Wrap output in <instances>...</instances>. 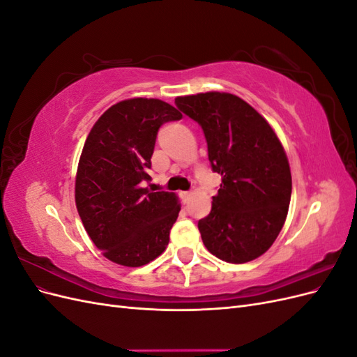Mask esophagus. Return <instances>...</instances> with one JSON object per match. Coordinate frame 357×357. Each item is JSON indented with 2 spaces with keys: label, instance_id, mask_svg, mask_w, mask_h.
<instances>
[{
  "label": "esophagus",
  "instance_id": "34e87169",
  "mask_svg": "<svg viewBox=\"0 0 357 357\" xmlns=\"http://www.w3.org/2000/svg\"><path fill=\"white\" fill-rule=\"evenodd\" d=\"M180 197H181L183 202H189V199H190V197H192V192H190V190L180 192Z\"/></svg>",
  "mask_w": 357,
  "mask_h": 357
}]
</instances>
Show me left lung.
Segmentation results:
<instances>
[{"instance_id":"left-lung-1","label":"left lung","mask_w":357,"mask_h":357,"mask_svg":"<svg viewBox=\"0 0 357 357\" xmlns=\"http://www.w3.org/2000/svg\"><path fill=\"white\" fill-rule=\"evenodd\" d=\"M176 105L202 128L211 168L222 176L210 214L198 222L202 243L225 262H250L273 245L286 220L291 176L284 149L236 95L177 96Z\"/></svg>"}]
</instances>
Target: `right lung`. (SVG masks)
<instances>
[{"instance_id": "1", "label": "right lung", "mask_w": 357, "mask_h": 357, "mask_svg": "<svg viewBox=\"0 0 357 357\" xmlns=\"http://www.w3.org/2000/svg\"><path fill=\"white\" fill-rule=\"evenodd\" d=\"M176 107L155 98L112 105L86 138L75 176V205L86 232L109 261L143 266L165 250L178 218L176 193L150 192L159 128L180 121Z\"/></svg>"}]
</instances>
